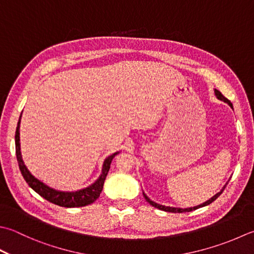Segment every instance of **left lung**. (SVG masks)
Here are the masks:
<instances>
[{
	"mask_svg": "<svg viewBox=\"0 0 254 254\" xmlns=\"http://www.w3.org/2000/svg\"><path fill=\"white\" fill-rule=\"evenodd\" d=\"M215 94H216V97L219 99V100H221V101H223V102H227L228 104H229V106L232 108V103L228 100V99L226 98V97H223L222 96V93L219 91V90H217V89H215ZM227 185V184H226ZM226 185H225V187L222 188V190L218 192V193H216L215 196H213L212 198H210L209 200H207L206 202H203V203H201V205H199V206H196V207H190V208H185V209H183V208H174V207H167V206H163V205H160V203H156V202H154L153 200H151L150 198H148L145 193L143 192V196H144V198H145V200L150 203V205H152L153 207H155V208H157V209H161V210H164V211H168V212H188V211H192V210H195V209H198V208H200V207H205V206H207V205H210V203L212 202V201H215L218 197H219L221 193H222V191L225 190V188H226Z\"/></svg>",
	"mask_w": 254,
	"mask_h": 254,
	"instance_id": "obj_1",
	"label": "left lung"
}]
</instances>
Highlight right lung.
Instances as JSON below:
<instances>
[{
	"label": "right lung",
	"instance_id": "1",
	"mask_svg": "<svg viewBox=\"0 0 254 254\" xmlns=\"http://www.w3.org/2000/svg\"><path fill=\"white\" fill-rule=\"evenodd\" d=\"M21 118H22V114H21V117H19L16 132H15V150H16V158L18 162L19 170H21L24 180L26 181L29 187L33 188V190L36 191L38 195H41L46 200L51 201V202L55 203V205H58L61 207H67V208L83 207V206L90 205V203L96 201L102 191L103 184H104V181H106L108 172H109V170H110V165H111L113 157L116 156L119 152H116L104 160L101 175L99 176L98 180L94 182L92 185H90L87 188H84V190H78V191L56 190H54V188H51L47 185H45V184L42 183L41 181H38L36 177H34L32 174L29 173L27 167L25 166V164L22 160L21 144H19V123H21Z\"/></svg>",
	"mask_w": 254,
	"mask_h": 254
}]
</instances>
